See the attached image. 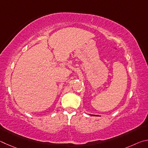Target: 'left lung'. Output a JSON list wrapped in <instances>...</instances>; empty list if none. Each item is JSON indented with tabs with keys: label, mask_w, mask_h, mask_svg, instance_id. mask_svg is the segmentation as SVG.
I'll use <instances>...</instances> for the list:
<instances>
[{
	"label": "left lung",
	"mask_w": 148,
	"mask_h": 148,
	"mask_svg": "<svg viewBox=\"0 0 148 148\" xmlns=\"http://www.w3.org/2000/svg\"><path fill=\"white\" fill-rule=\"evenodd\" d=\"M92 116H97V115H92Z\"/></svg>",
	"instance_id": "1"
}]
</instances>
